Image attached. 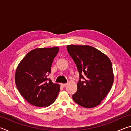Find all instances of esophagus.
<instances>
[{"instance_id": "esophagus-1", "label": "esophagus", "mask_w": 131, "mask_h": 131, "mask_svg": "<svg viewBox=\"0 0 131 131\" xmlns=\"http://www.w3.org/2000/svg\"><path fill=\"white\" fill-rule=\"evenodd\" d=\"M67 85V84H62V83L61 84V85L62 86V87H66V85Z\"/></svg>"}]
</instances>
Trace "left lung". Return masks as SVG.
Returning a JSON list of instances; mask_svg holds the SVG:
<instances>
[{
	"label": "left lung",
	"instance_id": "obj_1",
	"mask_svg": "<svg viewBox=\"0 0 131 131\" xmlns=\"http://www.w3.org/2000/svg\"><path fill=\"white\" fill-rule=\"evenodd\" d=\"M69 54L76 63L80 74L77 90L72 97L85 108L98 106L106 96L114 81L112 64L107 55L88 45H68ZM81 74H84V77ZM83 78L84 81L80 79Z\"/></svg>",
	"mask_w": 131,
	"mask_h": 131
}]
</instances>
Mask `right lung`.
I'll return each mask as SVG.
<instances>
[{"label": "right lung", "instance_id": "right-lung-1", "mask_svg": "<svg viewBox=\"0 0 131 131\" xmlns=\"http://www.w3.org/2000/svg\"><path fill=\"white\" fill-rule=\"evenodd\" d=\"M58 47L38 48L28 52L18 65L15 82L26 101L37 107H48L54 102L60 85L47 78L51 72Z\"/></svg>", "mask_w": 131, "mask_h": 131}]
</instances>
